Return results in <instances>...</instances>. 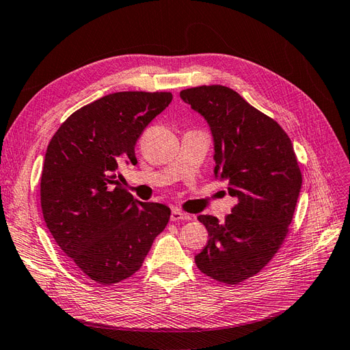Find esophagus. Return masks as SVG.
I'll use <instances>...</instances> for the list:
<instances>
[{
    "mask_svg": "<svg viewBox=\"0 0 350 350\" xmlns=\"http://www.w3.org/2000/svg\"><path fill=\"white\" fill-rule=\"evenodd\" d=\"M171 220L172 221H181V220H191V216L184 213L179 208H174L172 213H171Z\"/></svg>",
    "mask_w": 350,
    "mask_h": 350,
    "instance_id": "esophagus-1",
    "label": "esophagus"
}]
</instances>
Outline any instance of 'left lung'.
<instances>
[{
  "mask_svg": "<svg viewBox=\"0 0 350 350\" xmlns=\"http://www.w3.org/2000/svg\"><path fill=\"white\" fill-rule=\"evenodd\" d=\"M179 94L210 125L215 175L237 198L221 224L198 216L210 239L196 264L208 278L237 284L256 276L282 247L301 191V169L289 135L235 90L213 84Z\"/></svg>",
  "mask_w": 350,
  "mask_h": 350,
  "instance_id": "left-lung-1",
  "label": "left lung"
}]
</instances>
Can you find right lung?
Returning a JSON list of instances; mask_svg holds the SVG:
<instances>
[{"label":"right lung","instance_id":"add662e5","mask_svg":"<svg viewBox=\"0 0 350 350\" xmlns=\"http://www.w3.org/2000/svg\"><path fill=\"white\" fill-rule=\"evenodd\" d=\"M172 100L169 92H116L80 108L52 137L40 176V206L58 247L83 274L103 286L140 270L171 217L120 184L135 165L134 147Z\"/></svg>","mask_w":350,"mask_h":350}]
</instances>
